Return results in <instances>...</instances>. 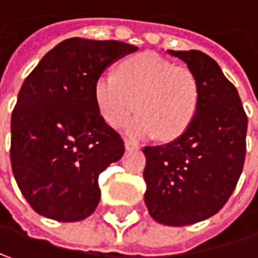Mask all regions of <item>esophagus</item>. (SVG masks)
<instances>
[{
    "label": "esophagus",
    "instance_id": "esophagus-1",
    "mask_svg": "<svg viewBox=\"0 0 258 258\" xmlns=\"http://www.w3.org/2000/svg\"><path fill=\"white\" fill-rule=\"evenodd\" d=\"M124 146H125V149H127V151H133V149H137V148H139L136 142L128 140V139H125V140H124Z\"/></svg>",
    "mask_w": 258,
    "mask_h": 258
}]
</instances>
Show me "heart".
<instances>
[{
  "label": "heart",
  "instance_id": "b5f03b06",
  "mask_svg": "<svg viewBox=\"0 0 258 258\" xmlns=\"http://www.w3.org/2000/svg\"><path fill=\"white\" fill-rule=\"evenodd\" d=\"M96 105L106 122L119 127L136 109L139 115L125 125L133 139L158 134L161 140L180 137L197 115L199 84L186 68L156 53L124 60L118 75L102 74L94 82Z\"/></svg>",
  "mask_w": 258,
  "mask_h": 258
}]
</instances>
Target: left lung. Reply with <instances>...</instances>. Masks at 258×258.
Wrapping results in <instances>:
<instances>
[{"label": "left lung", "mask_w": 258, "mask_h": 258, "mask_svg": "<svg viewBox=\"0 0 258 258\" xmlns=\"http://www.w3.org/2000/svg\"><path fill=\"white\" fill-rule=\"evenodd\" d=\"M183 60L199 84V105L176 140L146 146L145 202L153 220L187 226L210 219L230 198L245 161L246 119L235 85L199 50L167 51Z\"/></svg>", "instance_id": "left-lung-1"}]
</instances>
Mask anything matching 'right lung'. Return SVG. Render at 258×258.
Returning <instances> with one entry per match:
<instances>
[{
    "label": "right lung",
    "instance_id": "1",
    "mask_svg": "<svg viewBox=\"0 0 258 258\" xmlns=\"http://www.w3.org/2000/svg\"><path fill=\"white\" fill-rule=\"evenodd\" d=\"M136 45L69 38L25 80L12 113V168L38 214L80 222L99 205V174L124 155V142L100 115L94 82Z\"/></svg>",
    "mask_w": 258,
    "mask_h": 258
}]
</instances>
